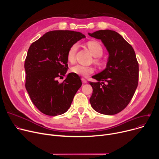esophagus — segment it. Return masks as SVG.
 <instances>
[{
    "instance_id": "34e87169",
    "label": "esophagus",
    "mask_w": 159,
    "mask_h": 159,
    "mask_svg": "<svg viewBox=\"0 0 159 159\" xmlns=\"http://www.w3.org/2000/svg\"><path fill=\"white\" fill-rule=\"evenodd\" d=\"M81 80L82 81V82H84V83H86L87 82V80L84 78H82Z\"/></svg>"
}]
</instances>
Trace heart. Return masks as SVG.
Segmentation results:
<instances>
[{"label": "heart", "instance_id": "obj_1", "mask_svg": "<svg viewBox=\"0 0 159 159\" xmlns=\"http://www.w3.org/2000/svg\"><path fill=\"white\" fill-rule=\"evenodd\" d=\"M86 46L92 55L94 57H97L95 59V62L98 65H101L102 62L98 57H101L104 53V50L101 44L97 41L90 40L86 43ZM78 48L79 46L77 43L72 44L69 48L68 52H67V60L69 62L73 64L76 61V53ZM71 71L75 74L80 75V76L86 77H88L90 74L93 73L94 69L93 67L91 66H84L77 64L73 66L71 68Z\"/></svg>", "mask_w": 159, "mask_h": 159}]
</instances>
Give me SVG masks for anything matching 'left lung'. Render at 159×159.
<instances>
[{
	"instance_id": "left-lung-1",
	"label": "left lung",
	"mask_w": 159,
	"mask_h": 159,
	"mask_svg": "<svg viewBox=\"0 0 159 159\" xmlns=\"http://www.w3.org/2000/svg\"><path fill=\"white\" fill-rule=\"evenodd\" d=\"M88 35L101 40L109 53L106 68L89 82L93 93L89 98L96 111L112 115L123 110L129 103L138 86L139 64L132 46L113 30H98Z\"/></svg>"
}]
</instances>
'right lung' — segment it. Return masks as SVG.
<instances>
[{
    "mask_svg": "<svg viewBox=\"0 0 159 159\" xmlns=\"http://www.w3.org/2000/svg\"><path fill=\"white\" fill-rule=\"evenodd\" d=\"M86 36L80 32L55 30L46 33L30 46L24 68L26 89L32 102L43 113L56 116L68 111L82 86L78 75L68 71L67 52L73 44Z\"/></svg>",
    "mask_w": 159,
    "mask_h": 159,
    "instance_id": "right-lung-1",
    "label": "right lung"
}]
</instances>
